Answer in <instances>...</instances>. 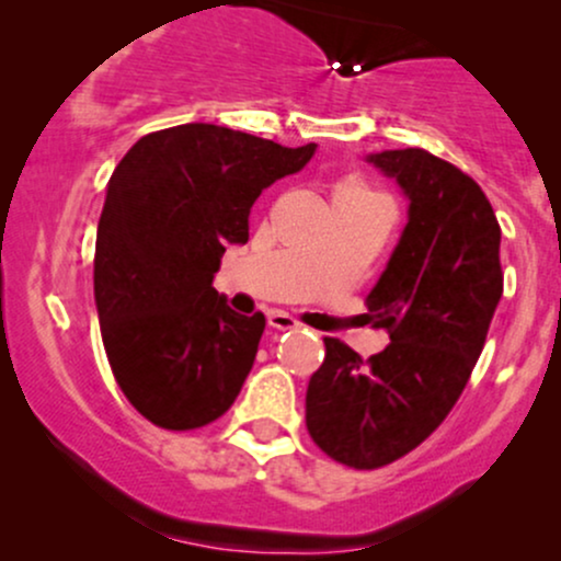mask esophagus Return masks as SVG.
Instances as JSON below:
<instances>
[{
	"label": "esophagus",
	"instance_id": "esophagus-1",
	"mask_svg": "<svg viewBox=\"0 0 561 561\" xmlns=\"http://www.w3.org/2000/svg\"><path fill=\"white\" fill-rule=\"evenodd\" d=\"M268 327H272V330H279V332L298 330L300 321L295 317H289V313H285V311H272L268 313Z\"/></svg>",
	"mask_w": 561,
	"mask_h": 561
}]
</instances>
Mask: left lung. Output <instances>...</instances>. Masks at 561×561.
<instances>
[{"label": "left lung", "instance_id": "8db88e82", "mask_svg": "<svg viewBox=\"0 0 561 561\" xmlns=\"http://www.w3.org/2000/svg\"><path fill=\"white\" fill-rule=\"evenodd\" d=\"M409 197V224L366 295L390 345L364 362L324 337L306 427L340 465L377 469L440 427L467 388L504 293L501 227L472 176L420 147L369 156Z\"/></svg>", "mask_w": 561, "mask_h": 561}]
</instances>
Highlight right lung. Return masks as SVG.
Here are the masks:
<instances>
[{
	"label": "right lung",
	"mask_w": 561,
	"mask_h": 561,
	"mask_svg": "<svg viewBox=\"0 0 561 561\" xmlns=\"http://www.w3.org/2000/svg\"><path fill=\"white\" fill-rule=\"evenodd\" d=\"M317 145L214 124L141 137L115 165L96 227L94 300L115 382L163 430L216 422L240 396L266 317L216 293L227 244L248 242L266 186L300 171Z\"/></svg>",
	"instance_id": "right-lung-1"
}]
</instances>
